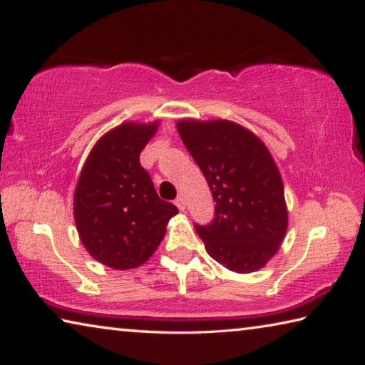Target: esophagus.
Listing matches in <instances>:
<instances>
[{
	"instance_id": "obj_1",
	"label": "esophagus",
	"mask_w": 365,
	"mask_h": 365,
	"mask_svg": "<svg viewBox=\"0 0 365 365\" xmlns=\"http://www.w3.org/2000/svg\"><path fill=\"white\" fill-rule=\"evenodd\" d=\"M175 206L180 209V211H185V200H183V196H177Z\"/></svg>"
}]
</instances>
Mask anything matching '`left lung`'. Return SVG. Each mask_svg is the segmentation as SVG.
<instances>
[{
  "label": "left lung",
  "mask_w": 365,
  "mask_h": 365,
  "mask_svg": "<svg viewBox=\"0 0 365 365\" xmlns=\"http://www.w3.org/2000/svg\"><path fill=\"white\" fill-rule=\"evenodd\" d=\"M177 128L215 201L211 224H195L207 255L238 274L261 269L288 225L282 177L267 148L228 120H182Z\"/></svg>",
  "instance_id": "left-lung-1"
}]
</instances>
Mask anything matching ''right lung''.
Returning <instances> with one entry per match:
<instances>
[{"label": "right lung", "instance_id": "add662e5", "mask_svg": "<svg viewBox=\"0 0 365 365\" xmlns=\"http://www.w3.org/2000/svg\"><path fill=\"white\" fill-rule=\"evenodd\" d=\"M158 123H122L91 150L80 174L73 214L82 243L101 264L117 270L148 261L178 209L158 196L141 168L140 153Z\"/></svg>", "mask_w": 365, "mask_h": 365}]
</instances>
